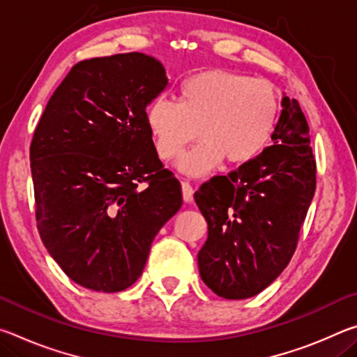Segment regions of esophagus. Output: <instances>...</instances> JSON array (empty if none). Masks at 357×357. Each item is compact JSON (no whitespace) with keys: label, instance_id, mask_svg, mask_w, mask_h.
Instances as JSON below:
<instances>
[{"label":"esophagus","instance_id":"34e87169","mask_svg":"<svg viewBox=\"0 0 357 357\" xmlns=\"http://www.w3.org/2000/svg\"><path fill=\"white\" fill-rule=\"evenodd\" d=\"M183 198L185 203H190L193 200V187L187 181H183Z\"/></svg>","mask_w":357,"mask_h":357}]
</instances>
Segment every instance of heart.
<instances>
[{
	"instance_id": "b5f03b06",
	"label": "heart",
	"mask_w": 357,
	"mask_h": 357,
	"mask_svg": "<svg viewBox=\"0 0 357 357\" xmlns=\"http://www.w3.org/2000/svg\"><path fill=\"white\" fill-rule=\"evenodd\" d=\"M279 100L268 82L228 70L184 78L178 100L159 96L146 108V124L162 159H176L197 135L202 142L181 157L179 170L208 173L225 159L244 164L273 134Z\"/></svg>"
}]
</instances>
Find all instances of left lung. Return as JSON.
Wrapping results in <instances>:
<instances>
[{
  "instance_id": "obj_1",
  "label": "left lung",
  "mask_w": 357,
  "mask_h": 357,
  "mask_svg": "<svg viewBox=\"0 0 357 357\" xmlns=\"http://www.w3.org/2000/svg\"><path fill=\"white\" fill-rule=\"evenodd\" d=\"M271 138L273 146L193 195L208 222L198 269L220 298H252L282 274L315 193L317 164L298 100L283 94Z\"/></svg>"
}]
</instances>
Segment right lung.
Wrapping results in <instances>:
<instances>
[{
	"instance_id": "right-lung-1",
	"label": "right lung",
	"mask_w": 357,
	"mask_h": 357,
	"mask_svg": "<svg viewBox=\"0 0 357 357\" xmlns=\"http://www.w3.org/2000/svg\"><path fill=\"white\" fill-rule=\"evenodd\" d=\"M168 84L144 53L77 63L48 100L29 148L42 243L66 275L116 293L142 275L183 192L164 168L146 107Z\"/></svg>"
}]
</instances>
